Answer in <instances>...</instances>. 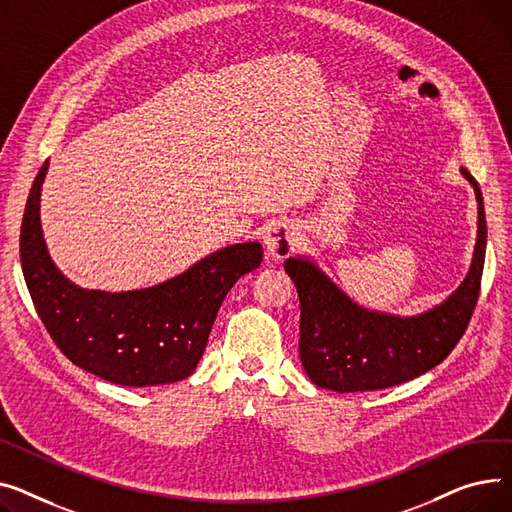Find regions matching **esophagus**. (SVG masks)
I'll return each mask as SVG.
<instances>
[{
    "label": "esophagus",
    "mask_w": 512,
    "mask_h": 512,
    "mask_svg": "<svg viewBox=\"0 0 512 512\" xmlns=\"http://www.w3.org/2000/svg\"><path fill=\"white\" fill-rule=\"evenodd\" d=\"M266 254L273 258H287L297 248V231L289 223H273L264 231Z\"/></svg>",
    "instance_id": "1"
}]
</instances>
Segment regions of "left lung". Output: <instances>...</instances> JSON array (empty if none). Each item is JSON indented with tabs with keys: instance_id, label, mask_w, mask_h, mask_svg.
I'll use <instances>...</instances> for the list:
<instances>
[{
	"instance_id": "obj_1",
	"label": "left lung",
	"mask_w": 512,
	"mask_h": 512,
	"mask_svg": "<svg viewBox=\"0 0 512 512\" xmlns=\"http://www.w3.org/2000/svg\"><path fill=\"white\" fill-rule=\"evenodd\" d=\"M477 198V242L469 273L442 304L417 316L368 310L330 281L310 258L285 260L299 295V359L310 380L337 393H364L413 380L455 349L475 310L486 258V210L475 177L461 169Z\"/></svg>"
}]
</instances>
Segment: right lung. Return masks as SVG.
Listing matches in <instances>:
<instances>
[{
  "mask_svg": "<svg viewBox=\"0 0 512 512\" xmlns=\"http://www.w3.org/2000/svg\"><path fill=\"white\" fill-rule=\"evenodd\" d=\"M47 167L49 161L26 200L20 262L53 343L74 366L113 384L140 388L188 378L225 295L260 266L262 246H227L155 287L122 293L82 289L59 273L45 246L39 208Z\"/></svg>",
  "mask_w": 512,
  "mask_h": 512,
  "instance_id": "1",
  "label": "right lung"
}]
</instances>
